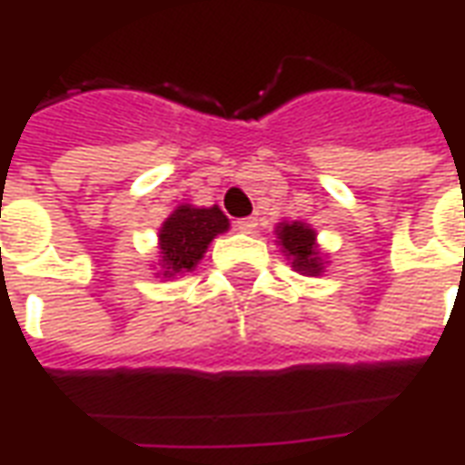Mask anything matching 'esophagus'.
Masks as SVG:
<instances>
[{
	"label": "esophagus",
	"mask_w": 465,
	"mask_h": 465,
	"mask_svg": "<svg viewBox=\"0 0 465 465\" xmlns=\"http://www.w3.org/2000/svg\"><path fill=\"white\" fill-rule=\"evenodd\" d=\"M233 226H236V232L253 233V229H256V219H253V216H246V219H236V222H233Z\"/></svg>",
	"instance_id": "obj_1"
}]
</instances>
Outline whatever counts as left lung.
Segmentation results:
<instances>
[{
  "label": "left lung",
  "mask_w": 465,
  "mask_h": 465,
  "mask_svg": "<svg viewBox=\"0 0 465 465\" xmlns=\"http://www.w3.org/2000/svg\"><path fill=\"white\" fill-rule=\"evenodd\" d=\"M279 239H282L283 253L292 256V263L296 272L316 276L322 273V259H319V249H316V233L309 226L293 222L282 223L279 226Z\"/></svg>",
  "instance_id": "obj_1"
}]
</instances>
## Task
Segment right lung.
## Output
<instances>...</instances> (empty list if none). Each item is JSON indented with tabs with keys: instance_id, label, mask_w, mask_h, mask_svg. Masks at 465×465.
I'll use <instances>...</instances> for the list:
<instances>
[{
	"instance_id": "1",
	"label": "right lung",
	"mask_w": 465,
	"mask_h": 465,
	"mask_svg": "<svg viewBox=\"0 0 465 465\" xmlns=\"http://www.w3.org/2000/svg\"><path fill=\"white\" fill-rule=\"evenodd\" d=\"M226 229H229V219L223 216L219 206H212V209L179 206L163 222L162 232H159L162 262L169 269L166 273L192 272L213 236Z\"/></svg>"
}]
</instances>
